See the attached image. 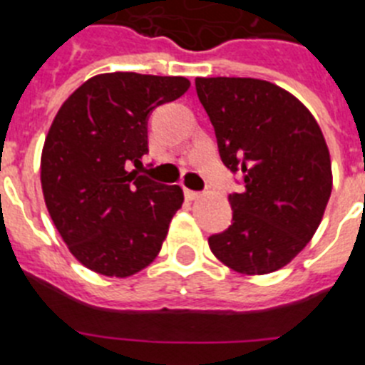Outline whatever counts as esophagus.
I'll list each match as a JSON object with an SVG mask.
<instances>
[{"label": "esophagus", "mask_w": 365, "mask_h": 365, "mask_svg": "<svg viewBox=\"0 0 365 365\" xmlns=\"http://www.w3.org/2000/svg\"><path fill=\"white\" fill-rule=\"evenodd\" d=\"M183 192H185V196H187V198H189V200H196V198H198V196H200V192H198V190H190V189H185V190H183Z\"/></svg>", "instance_id": "esophagus-1"}]
</instances>
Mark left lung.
<instances>
[{
    "mask_svg": "<svg viewBox=\"0 0 365 365\" xmlns=\"http://www.w3.org/2000/svg\"><path fill=\"white\" fill-rule=\"evenodd\" d=\"M220 158L240 173L232 223L209 236L220 262L242 274L278 271L317 232L333 189L329 149L313 114L291 93L255 78H196Z\"/></svg>",
    "mask_w": 365,
    "mask_h": 365,
    "instance_id": "left-lung-1",
    "label": "left lung"
}]
</instances>
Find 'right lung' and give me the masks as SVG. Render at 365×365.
I'll use <instances>...</instances> for the list:
<instances>
[{
  "instance_id": "obj_1",
  "label": "right lung",
  "mask_w": 365,
  "mask_h": 365,
  "mask_svg": "<svg viewBox=\"0 0 365 365\" xmlns=\"http://www.w3.org/2000/svg\"><path fill=\"white\" fill-rule=\"evenodd\" d=\"M189 87L182 76L98 74L56 114L41 153V189L68 251L91 271L125 278L158 256L183 190L140 175L147 121Z\"/></svg>"
}]
</instances>
